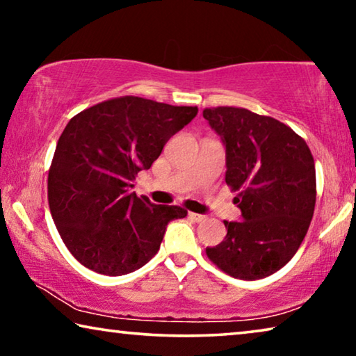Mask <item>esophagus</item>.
<instances>
[{"label":"esophagus","mask_w":356,"mask_h":356,"mask_svg":"<svg viewBox=\"0 0 356 356\" xmlns=\"http://www.w3.org/2000/svg\"><path fill=\"white\" fill-rule=\"evenodd\" d=\"M188 217L193 220V222H204L206 216H201V213H195V212H188Z\"/></svg>","instance_id":"esophagus-1"}]
</instances>
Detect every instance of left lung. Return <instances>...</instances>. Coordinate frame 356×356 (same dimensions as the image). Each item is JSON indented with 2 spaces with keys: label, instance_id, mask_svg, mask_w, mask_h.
Returning <instances> with one entry per match:
<instances>
[{
  "label": "left lung",
  "instance_id": "obj_1",
  "mask_svg": "<svg viewBox=\"0 0 356 356\" xmlns=\"http://www.w3.org/2000/svg\"><path fill=\"white\" fill-rule=\"evenodd\" d=\"M227 145V185L242 222L206 255L234 279L257 280L290 261L307 234L317 200L315 163L306 140L285 123L244 107L202 111Z\"/></svg>",
  "mask_w": 356,
  "mask_h": 356
}]
</instances>
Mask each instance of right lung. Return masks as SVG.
<instances>
[{"label": "right lung", "instance_id": "obj_1", "mask_svg": "<svg viewBox=\"0 0 356 356\" xmlns=\"http://www.w3.org/2000/svg\"><path fill=\"white\" fill-rule=\"evenodd\" d=\"M196 114V106L120 97L67 122L49 169L47 198L79 263L104 275L133 273L155 257L168 223L187 217L180 206L152 204L129 188Z\"/></svg>", "mask_w": 356, "mask_h": 356}]
</instances>
